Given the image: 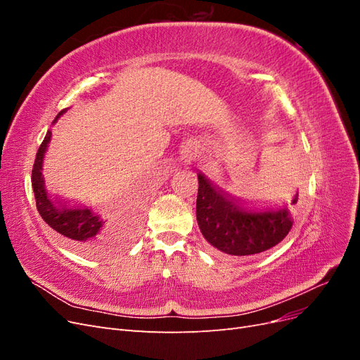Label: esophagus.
<instances>
[{"instance_id":"1","label":"esophagus","mask_w":360,"mask_h":360,"mask_svg":"<svg viewBox=\"0 0 360 360\" xmlns=\"http://www.w3.org/2000/svg\"><path fill=\"white\" fill-rule=\"evenodd\" d=\"M195 158H197V147H195L193 144H189L183 151V159L186 160V162H191Z\"/></svg>"}]
</instances>
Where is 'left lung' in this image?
Wrapping results in <instances>:
<instances>
[{"label":"left lung","mask_w":360,"mask_h":360,"mask_svg":"<svg viewBox=\"0 0 360 360\" xmlns=\"http://www.w3.org/2000/svg\"><path fill=\"white\" fill-rule=\"evenodd\" d=\"M299 191L276 209H252L198 172L197 221L214 249L228 255H255L281 243L292 226Z\"/></svg>","instance_id":"left-lung-1"}]
</instances>
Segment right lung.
Listing matches in <instances>:
<instances>
[{
	"label": "right lung",
	"instance_id": "add662e5",
	"mask_svg": "<svg viewBox=\"0 0 360 360\" xmlns=\"http://www.w3.org/2000/svg\"><path fill=\"white\" fill-rule=\"evenodd\" d=\"M68 110H63L52 124L57 123V120L66 112ZM52 132L48 130L45 139H43L41 146L37 150L34 167H32L31 174V183L32 191H34L36 205L40 216L43 217L52 230H56L61 236L70 238V240L78 246L81 250H91L94 243L99 240V236L103 231L105 221L101 219L91 207L81 205H72L69 201L60 200L58 197H52L45 186V179H43V159L51 143Z\"/></svg>",
	"mask_w": 360,
	"mask_h": 360
}]
</instances>
